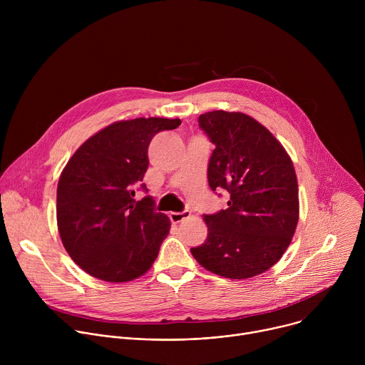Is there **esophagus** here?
<instances>
[{
	"instance_id": "obj_1",
	"label": "esophagus",
	"mask_w": 365,
	"mask_h": 365,
	"mask_svg": "<svg viewBox=\"0 0 365 365\" xmlns=\"http://www.w3.org/2000/svg\"><path fill=\"white\" fill-rule=\"evenodd\" d=\"M170 221L173 222V224H179V222H182V221H185L186 218H189L190 217V212L189 211H182V212H170Z\"/></svg>"
}]
</instances>
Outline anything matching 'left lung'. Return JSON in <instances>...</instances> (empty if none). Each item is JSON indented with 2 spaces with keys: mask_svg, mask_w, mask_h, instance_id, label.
I'll return each mask as SVG.
<instances>
[{
  "mask_svg": "<svg viewBox=\"0 0 365 365\" xmlns=\"http://www.w3.org/2000/svg\"><path fill=\"white\" fill-rule=\"evenodd\" d=\"M215 148L207 165L212 190L230 193L228 207L203 215L207 237L190 248L196 262L227 279H248L273 267L299 221V190L292 159L277 138L242 113L199 115Z\"/></svg>",
  "mask_w": 365,
  "mask_h": 365,
  "instance_id": "left-lung-1",
  "label": "left lung"
}]
</instances>
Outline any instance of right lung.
<instances>
[{
  "mask_svg": "<svg viewBox=\"0 0 365 365\" xmlns=\"http://www.w3.org/2000/svg\"><path fill=\"white\" fill-rule=\"evenodd\" d=\"M180 120L117 121L88 138L69 159L58 183V228L68 254L88 274L111 283L150 270L170 231L154 200L134 199L148 168L151 138Z\"/></svg>",
  "mask_w": 365,
  "mask_h": 365,
  "instance_id": "1",
  "label": "right lung"
}]
</instances>
